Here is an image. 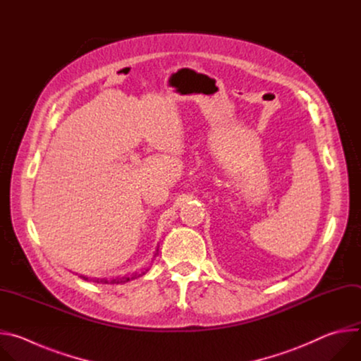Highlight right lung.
I'll use <instances>...</instances> for the list:
<instances>
[{"mask_svg": "<svg viewBox=\"0 0 361 361\" xmlns=\"http://www.w3.org/2000/svg\"><path fill=\"white\" fill-rule=\"evenodd\" d=\"M145 271H147V270H145ZM145 271H142V273H134L133 276L116 277V279H111V280H107V279H94L92 281H95V283H102V284H121V283H127V281H130V280H134V279H137V277L145 274ZM80 277H81L82 280H88V277H85V276H80Z\"/></svg>", "mask_w": 361, "mask_h": 361, "instance_id": "add662e5", "label": "right lung"}]
</instances>
